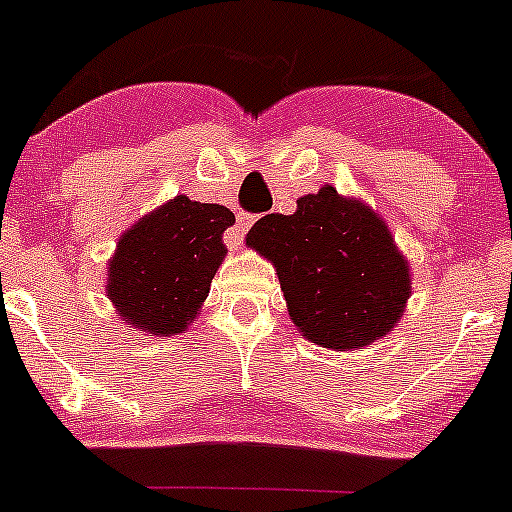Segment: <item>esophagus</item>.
Instances as JSON below:
<instances>
[{
  "instance_id": "34e87169",
  "label": "esophagus",
  "mask_w": 512,
  "mask_h": 512,
  "mask_svg": "<svg viewBox=\"0 0 512 512\" xmlns=\"http://www.w3.org/2000/svg\"><path fill=\"white\" fill-rule=\"evenodd\" d=\"M253 221H256V218H253L251 213H241V216L236 218V226L231 228V236H228V238H231L233 246H238V243L243 241V236H246V231L251 228Z\"/></svg>"
}]
</instances>
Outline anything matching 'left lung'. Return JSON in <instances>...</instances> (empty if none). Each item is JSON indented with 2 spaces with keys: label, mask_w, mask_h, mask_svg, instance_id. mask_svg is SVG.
<instances>
[{
  "label": "left lung",
  "mask_w": 512,
  "mask_h": 512,
  "mask_svg": "<svg viewBox=\"0 0 512 512\" xmlns=\"http://www.w3.org/2000/svg\"><path fill=\"white\" fill-rule=\"evenodd\" d=\"M246 246L276 269L301 337L334 352L387 337L412 296L410 261L384 218L332 186L253 223Z\"/></svg>",
  "instance_id": "8db88e82"
}]
</instances>
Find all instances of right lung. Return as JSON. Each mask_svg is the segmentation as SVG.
Wrapping results in <instances>:
<instances>
[{
  "label": "right lung",
  "mask_w": 512,
  "mask_h": 512,
  "mask_svg": "<svg viewBox=\"0 0 512 512\" xmlns=\"http://www.w3.org/2000/svg\"><path fill=\"white\" fill-rule=\"evenodd\" d=\"M236 216L218 203L175 196L118 238L105 294L115 314L150 337H175L196 321L226 259L223 231Z\"/></svg>",
  "instance_id": "obj_1"
}]
</instances>
